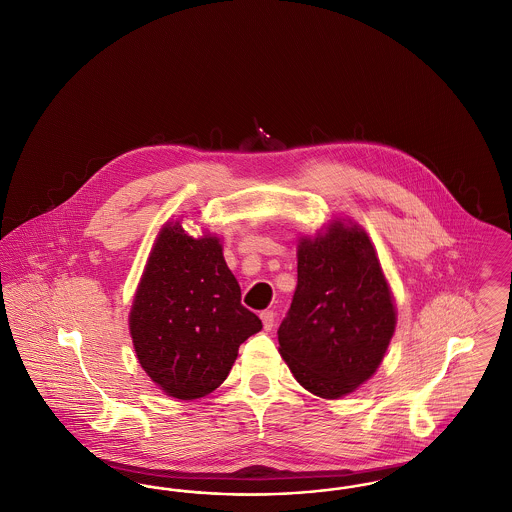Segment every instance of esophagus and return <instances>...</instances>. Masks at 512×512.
<instances>
[{
  "instance_id": "esophagus-1",
  "label": "esophagus",
  "mask_w": 512,
  "mask_h": 512,
  "mask_svg": "<svg viewBox=\"0 0 512 512\" xmlns=\"http://www.w3.org/2000/svg\"><path fill=\"white\" fill-rule=\"evenodd\" d=\"M261 320H263L265 329H272V326H274V312L272 310H263L261 312Z\"/></svg>"
}]
</instances>
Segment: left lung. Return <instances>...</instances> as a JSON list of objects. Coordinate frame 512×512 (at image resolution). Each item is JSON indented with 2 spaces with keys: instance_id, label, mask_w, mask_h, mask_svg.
<instances>
[{
  "instance_id": "obj_1",
  "label": "left lung",
  "mask_w": 512,
  "mask_h": 512,
  "mask_svg": "<svg viewBox=\"0 0 512 512\" xmlns=\"http://www.w3.org/2000/svg\"><path fill=\"white\" fill-rule=\"evenodd\" d=\"M396 312L368 234L329 226L297 251V287L278 329L280 354L316 396L339 398L379 368Z\"/></svg>"
}]
</instances>
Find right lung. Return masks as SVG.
Returning <instances> with one entry per match:
<instances>
[{
  "mask_svg": "<svg viewBox=\"0 0 512 512\" xmlns=\"http://www.w3.org/2000/svg\"><path fill=\"white\" fill-rule=\"evenodd\" d=\"M261 328L242 305L219 240H194L179 223L165 226L129 316L148 377L173 398H202L225 381L240 345Z\"/></svg>",
  "mask_w": 512,
  "mask_h": 512,
  "instance_id": "1",
  "label": "right lung"
}]
</instances>
